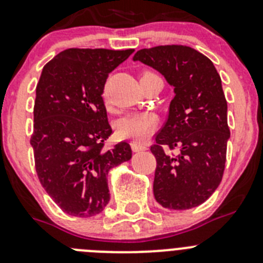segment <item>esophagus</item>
I'll use <instances>...</instances> for the list:
<instances>
[{"label": "esophagus", "mask_w": 263, "mask_h": 263, "mask_svg": "<svg viewBox=\"0 0 263 263\" xmlns=\"http://www.w3.org/2000/svg\"><path fill=\"white\" fill-rule=\"evenodd\" d=\"M132 148H133L134 153H139V151H144L147 147H146V144L139 143V142L137 141H133L132 142Z\"/></svg>", "instance_id": "obj_1"}]
</instances>
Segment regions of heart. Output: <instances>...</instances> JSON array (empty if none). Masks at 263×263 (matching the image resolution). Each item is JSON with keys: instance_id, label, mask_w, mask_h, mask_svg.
<instances>
[{"instance_id": "heart-1", "label": "heart", "mask_w": 263, "mask_h": 263, "mask_svg": "<svg viewBox=\"0 0 263 263\" xmlns=\"http://www.w3.org/2000/svg\"><path fill=\"white\" fill-rule=\"evenodd\" d=\"M151 74V73H144ZM143 74V76H144ZM156 117L150 112H133L124 116L117 124V134L121 138L143 139L153 132Z\"/></svg>"}]
</instances>
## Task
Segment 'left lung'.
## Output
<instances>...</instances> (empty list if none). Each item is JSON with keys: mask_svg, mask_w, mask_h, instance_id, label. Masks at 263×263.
Here are the masks:
<instances>
[{"mask_svg": "<svg viewBox=\"0 0 263 263\" xmlns=\"http://www.w3.org/2000/svg\"><path fill=\"white\" fill-rule=\"evenodd\" d=\"M133 60L159 71L175 92L167 121L151 146L156 202L170 210L198 206L210 198L224 172L230 127L220 76L210 59L184 45L141 49ZM163 144L180 154L170 156Z\"/></svg>", "mask_w": 263, "mask_h": 263, "instance_id": "1", "label": "left lung"}]
</instances>
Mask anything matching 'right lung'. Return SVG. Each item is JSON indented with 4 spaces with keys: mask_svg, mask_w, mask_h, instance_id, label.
I'll use <instances>...</instances> for the list:
<instances>
[{
    "mask_svg": "<svg viewBox=\"0 0 263 263\" xmlns=\"http://www.w3.org/2000/svg\"><path fill=\"white\" fill-rule=\"evenodd\" d=\"M134 49H78L59 53L43 67L36 86L31 146L37 177L64 213L88 218L109 202L108 173L132 159L112 134L102 95L108 74Z\"/></svg>",
    "mask_w": 263,
    "mask_h": 263,
    "instance_id": "obj_1",
    "label": "right lung"
}]
</instances>
